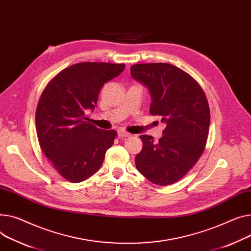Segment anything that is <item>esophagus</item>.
<instances>
[{"label":"esophagus","instance_id":"1","mask_svg":"<svg viewBox=\"0 0 251 251\" xmlns=\"http://www.w3.org/2000/svg\"><path fill=\"white\" fill-rule=\"evenodd\" d=\"M118 136H119L120 138H127V137H130L131 134H130V133L124 131L123 129H119V130H118Z\"/></svg>","mask_w":251,"mask_h":251}]
</instances>
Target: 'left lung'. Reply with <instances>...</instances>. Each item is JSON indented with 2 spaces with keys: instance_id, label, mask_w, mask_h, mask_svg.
<instances>
[{
  "instance_id": "1",
  "label": "left lung",
  "mask_w": 251,
  "mask_h": 251,
  "mask_svg": "<svg viewBox=\"0 0 251 251\" xmlns=\"http://www.w3.org/2000/svg\"><path fill=\"white\" fill-rule=\"evenodd\" d=\"M130 74L148 89L150 114L165 124L157 142L152 136H140L143 147L135 157L136 169L155 185H172L204 151L210 126L207 98L190 75L170 63L134 64Z\"/></svg>"
}]
</instances>
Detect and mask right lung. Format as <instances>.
Here are the masks:
<instances>
[{
    "label": "right lung",
    "instance_id": "add662e5",
    "mask_svg": "<svg viewBox=\"0 0 251 251\" xmlns=\"http://www.w3.org/2000/svg\"><path fill=\"white\" fill-rule=\"evenodd\" d=\"M125 64L81 62L60 72L43 91L36 110L40 147L55 170L73 182L86 180L101 168L117 135L88 123L105 82L118 76Z\"/></svg>",
    "mask_w": 251,
    "mask_h": 251
}]
</instances>
